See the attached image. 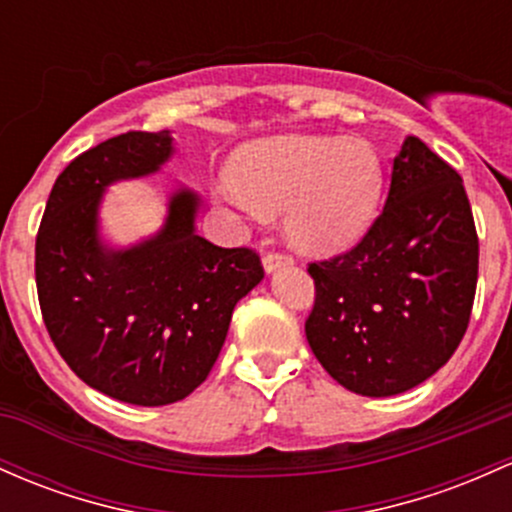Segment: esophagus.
Masks as SVG:
<instances>
[{
  "label": "esophagus",
  "instance_id": "obj_1",
  "mask_svg": "<svg viewBox=\"0 0 512 512\" xmlns=\"http://www.w3.org/2000/svg\"><path fill=\"white\" fill-rule=\"evenodd\" d=\"M291 265V257L282 255V252H269V255L262 257V267H265L267 274L277 272L279 267H289Z\"/></svg>",
  "mask_w": 512,
  "mask_h": 512
}]
</instances>
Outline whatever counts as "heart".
<instances>
[{"label": "heart", "mask_w": 512, "mask_h": 512, "mask_svg": "<svg viewBox=\"0 0 512 512\" xmlns=\"http://www.w3.org/2000/svg\"><path fill=\"white\" fill-rule=\"evenodd\" d=\"M384 189V162L369 140L282 133L243 145L216 196L252 223L286 211L291 245L335 255L372 230Z\"/></svg>", "instance_id": "heart-1"}]
</instances>
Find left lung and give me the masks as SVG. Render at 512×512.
Returning <instances> with one entry per match:
<instances>
[{
  "instance_id": "obj_1",
  "label": "left lung",
  "mask_w": 512,
  "mask_h": 512,
  "mask_svg": "<svg viewBox=\"0 0 512 512\" xmlns=\"http://www.w3.org/2000/svg\"><path fill=\"white\" fill-rule=\"evenodd\" d=\"M308 274L306 338L325 372L374 398L423 384L462 342L476 294L479 238L462 177L408 136L372 230Z\"/></svg>"
}]
</instances>
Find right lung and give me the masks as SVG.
<instances>
[{
    "mask_svg": "<svg viewBox=\"0 0 512 512\" xmlns=\"http://www.w3.org/2000/svg\"><path fill=\"white\" fill-rule=\"evenodd\" d=\"M174 155L172 131L104 140L55 179L36 238V286L58 352L87 386L133 406L187 398L216 364L230 316L262 282L260 257L196 233L201 196L174 187L157 233L116 247L101 233L111 184Z\"/></svg>",
    "mask_w": 512,
    "mask_h": 512,
    "instance_id": "add662e5",
    "label": "right lung"
}]
</instances>
